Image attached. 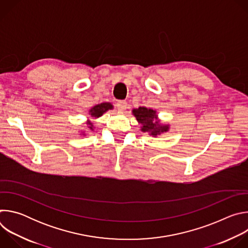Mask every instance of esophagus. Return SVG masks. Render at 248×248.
<instances>
[{
	"instance_id": "esophagus-1",
	"label": "esophagus",
	"mask_w": 248,
	"mask_h": 248,
	"mask_svg": "<svg viewBox=\"0 0 248 248\" xmlns=\"http://www.w3.org/2000/svg\"><path fill=\"white\" fill-rule=\"evenodd\" d=\"M117 107H118V109H119L120 112H124L125 109L127 108V104H126L125 101H120V102H118V104H117Z\"/></svg>"
}]
</instances>
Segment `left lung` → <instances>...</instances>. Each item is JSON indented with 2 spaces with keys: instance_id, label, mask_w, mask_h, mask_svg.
Segmentation results:
<instances>
[{
  "instance_id": "left-lung-1",
  "label": "left lung",
  "mask_w": 248,
  "mask_h": 248,
  "mask_svg": "<svg viewBox=\"0 0 248 248\" xmlns=\"http://www.w3.org/2000/svg\"><path fill=\"white\" fill-rule=\"evenodd\" d=\"M132 115L140 124V130L152 137H157L170 130V124H163L157 115V111L153 109L139 107L132 109Z\"/></svg>"
}]
</instances>
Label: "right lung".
<instances>
[{
  "label": "right lung",
  "mask_w": 248,
  "mask_h": 248,
  "mask_svg": "<svg viewBox=\"0 0 248 248\" xmlns=\"http://www.w3.org/2000/svg\"><path fill=\"white\" fill-rule=\"evenodd\" d=\"M114 109V106H113V104L112 103H110V102H104V103H101V104H97V105H95L94 107H92L89 111H88V113H89V115H90V117L91 118H93V119H98V118H100V117H102L106 112H108L109 110H113ZM86 130H80V131H78L79 132V135H81V136H86L89 132H91V131H94V129H95V126H94V124H93V123L90 121V119H87V121H86Z\"/></svg>",
  "instance_id": "right-lung-1"
}]
</instances>
